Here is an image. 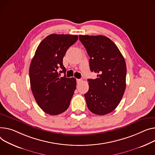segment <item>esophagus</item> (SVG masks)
Wrapping results in <instances>:
<instances>
[{"mask_svg":"<svg viewBox=\"0 0 155 155\" xmlns=\"http://www.w3.org/2000/svg\"><path fill=\"white\" fill-rule=\"evenodd\" d=\"M81 81H82L81 79H77V83L78 85L80 84V83H81Z\"/></svg>","mask_w":155,"mask_h":155,"instance_id":"1","label":"esophagus"}]
</instances>
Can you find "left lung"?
<instances>
[{"instance_id":"left-lung-1","label":"left lung","mask_w":155,"mask_h":155,"mask_svg":"<svg viewBox=\"0 0 155 155\" xmlns=\"http://www.w3.org/2000/svg\"><path fill=\"white\" fill-rule=\"evenodd\" d=\"M90 57L91 72L95 79H88L89 89L85 94L88 110L98 115L113 111L126 88L127 66L115 43L104 35H79Z\"/></svg>"}]
</instances>
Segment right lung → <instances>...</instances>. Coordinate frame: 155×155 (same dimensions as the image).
I'll list each match as a JSON object with an SVG mask.
<instances>
[{
    "mask_svg": "<svg viewBox=\"0 0 155 155\" xmlns=\"http://www.w3.org/2000/svg\"><path fill=\"white\" fill-rule=\"evenodd\" d=\"M77 40V35H49L40 43L31 61V90L38 105L49 115H57L66 111L76 89V79L66 77L63 58ZM61 73L64 77L60 78Z\"/></svg>",
    "mask_w": 155,
    "mask_h": 155,
    "instance_id": "right-lung-1",
    "label": "right lung"
}]
</instances>
